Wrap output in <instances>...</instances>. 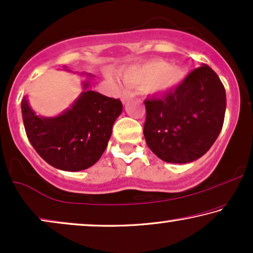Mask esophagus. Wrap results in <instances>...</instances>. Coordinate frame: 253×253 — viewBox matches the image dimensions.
I'll list each match as a JSON object with an SVG mask.
<instances>
[{
    "instance_id": "esophagus-1",
    "label": "esophagus",
    "mask_w": 253,
    "mask_h": 253,
    "mask_svg": "<svg viewBox=\"0 0 253 253\" xmlns=\"http://www.w3.org/2000/svg\"><path fill=\"white\" fill-rule=\"evenodd\" d=\"M127 98H129V95H127L126 93V94H123V95H122V99H121V100H122V102H123V103H126V102L127 101Z\"/></svg>"
}]
</instances>
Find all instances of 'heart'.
Returning a JSON list of instances; mask_svg holds the SVG:
<instances>
[{
    "instance_id": "1",
    "label": "heart",
    "mask_w": 253,
    "mask_h": 253,
    "mask_svg": "<svg viewBox=\"0 0 253 253\" xmlns=\"http://www.w3.org/2000/svg\"><path fill=\"white\" fill-rule=\"evenodd\" d=\"M186 75L188 70L182 65H169L166 61L155 60L127 68L123 79L129 85L148 88L153 94H166L177 88Z\"/></svg>"
}]
</instances>
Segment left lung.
Instances as JSON below:
<instances>
[{
	"label": "left lung",
	"instance_id": "1",
	"mask_svg": "<svg viewBox=\"0 0 253 253\" xmlns=\"http://www.w3.org/2000/svg\"><path fill=\"white\" fill-rule=\"evenodd\" d=\"M226 105L220 78L209 65L202 64L174 92L145 100L147 146L169 164L197 160L220 134Z\"/></svg>",
	"mask_w": 253,
	"mask_h": 253
}]
</instances>
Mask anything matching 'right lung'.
Instances as JSON below:
<instances>
[{"mask_svg": "<svg viewBox=\"0 0 253 253\" xmlns=\"http://www.w3.org/2000/svg\"><path fill=\"white\" fill-rule=\"evenodd\" d=\"M64 71L70 70L64 67ZM82 76L86 77L82 93L60 115H37L27 95L22 100L30 143L47 164L64 171L84 170L101 158L123 109L120 99L91 91L94 76L87 72H82Z\"/></svg>", "mask_w": 253, "mask_h": 253, "instance_id": "obj_1", "label": "right lung"}]
</instances>
